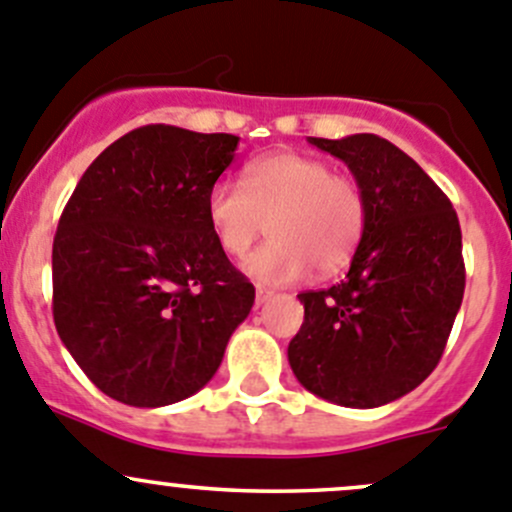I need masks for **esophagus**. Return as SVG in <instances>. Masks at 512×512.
<instances>
[{"label": "esophagus", "mask_w": 512, "mask_h": 512, "mask_svg": "<svg viewBox=\"0 0 512 512\" xmlns=\"http://www.w3.org/2000/svg\"><path fill=\"white\" fill-rule=\"evenodd\" d=\"M271 296H273V291H268V288L256 286V306H261V303H266Z\"/></svg>", "instance_id": "34e87169"}]
</instances>
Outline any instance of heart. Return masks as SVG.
<instances>
[{
  "mask_svg": "<svg viewBox=\"0 0 512 512\" xmlns=\"http://www.w3.org/2000/svg\"><path fill=\"white\" fill-rule=\"evenodd\" d=\"M206 219L231 258L249 254L268 221L271 241L246 261V273L281 286L311 266L336 271L353 256L366 226V196L328 161L276 151L246 166L244 186L216 181L206 196Z\"/></svg>",
  "mask_w": 512,
  "mask_h": 512,
  "instance_id": "b5f03b06",
  "label": "heart"
}]
</instances>
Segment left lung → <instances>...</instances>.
I'll return each mask as SVG.
<instances>
[{
  "mask_svg": "<svg viewBox=\"0 0 512 512\" xmlns=\"http://www.w3.org/2000/svg\"><path fill=\"white\" fill-rule=\"evenodd\" d=\"M308 144L341 159L366 196V226L341 283L298 293L288 363L306 391L346 408L406 396L438 366L465 291L460 224L448 196L376 134Z\"/></svg>",
  "mask_w": 512,
  "mask_h": 512,
  "instance_id": "1",
  "label": "left lung"
}]
</instances>
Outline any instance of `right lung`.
<instances>
[{
  "label": "right lung",
  "mask_w": 512,
  "mask_h": 512,
  "mask_svg": "<svg viewBox=\"0 0 512 512\" xmlns=\"http://www.w3.org/2000/svg\"><path fill=\"white\" fill-rule=\"evenodd\" d=\"M239 136L149 124L106 146L64 206L54 323L89 381L136 408L194 396L254 306L211 234L206 196Z\"/></svg>",
  "instance_id": "1"
}]
</instances>
